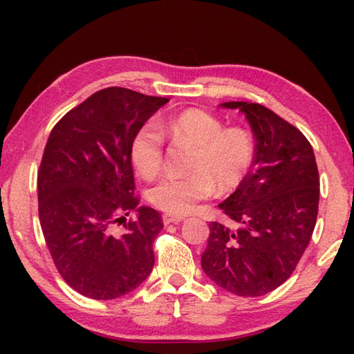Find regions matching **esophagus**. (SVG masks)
Returning a JSON list of instances; mask_svg holds the SVG:
<instances>
[{"label": "esophagus", "instance_id": "esophagus-1", "mask_svg": "<svg viewBox=\"0 0 354 354\" xmlns=\"http://www.w3.org/2000/svg\"><path fill=\"white\" fill-rule=\"evenodd\" d=\"M184 220V217H175V215H169V214H165L164 217H162V221H164V225H171V223H179V221H183Z\"/></svg>", "mask_w": 354, "mask_h": 354}]
</instances>
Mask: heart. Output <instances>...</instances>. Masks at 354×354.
<instances>
[{
	"mask_svg": "<svg viewBox=\"0 0 354 354\" xmlns=\"http://www.w3.org/2000/svg\"><path fill=\"white\" fill-rule=\"evenodd\" d=\"M194 147L189 176H164L148 190V201L171 215L190 212L201 200L214 194L215 183L221 192L236 189L247 176L254 158L251 137L242 129H225L212 113L187 109L154 123H145L131 142V160L142 176L151 178L162 167L164 137Z\"/></svg>",
	"mask_w": 354,
	"mask_h": 354,
	"instance_id": "b5f03b06",
	"label": "heart"
}]
</instances>
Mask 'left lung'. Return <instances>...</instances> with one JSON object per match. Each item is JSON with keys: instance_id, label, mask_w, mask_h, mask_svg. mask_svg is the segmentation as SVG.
<instances>
[{"instance_id": "1", "label": "left lung", "mask_w": 354, "mask_h": 354, "mask_svg": "<svg viewBox=\"0 0 354 354\" xmlns=\"http://www.w3.org/2000/svg\"><path fill=\"white\" fill-rule=\"evenodd\" d=\"M253 131L254 158L234 194L218 207L239 230L209 223L201 267L239 297H261L295 270L315 227L320 181L313 147L295 127L257 103L230 101Z\"/></svg>"}]
</instances>
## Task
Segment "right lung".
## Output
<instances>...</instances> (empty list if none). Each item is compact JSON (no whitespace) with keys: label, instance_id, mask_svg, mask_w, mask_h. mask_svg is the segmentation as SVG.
Listing matches in <instances>:
<instances>
[{"label":"right lung","instance_id":"1","mask_svg":"<svg viewBox=\"0 0 354 354\" xmlns=\"http://www.w3.org/2000/svg\"><path fill=\"white\" fill-rule=\"evenodd\" d=\"M165 103L103 88L65 113L48 137L37 175L40 226L61 277L84 297H123L153 270V242L164 226L156 209L137 206L131 142ZM129 210L138 218L113 232Z\"/></svg>","mask_w":354,"mask_h":354}]
</instances>
